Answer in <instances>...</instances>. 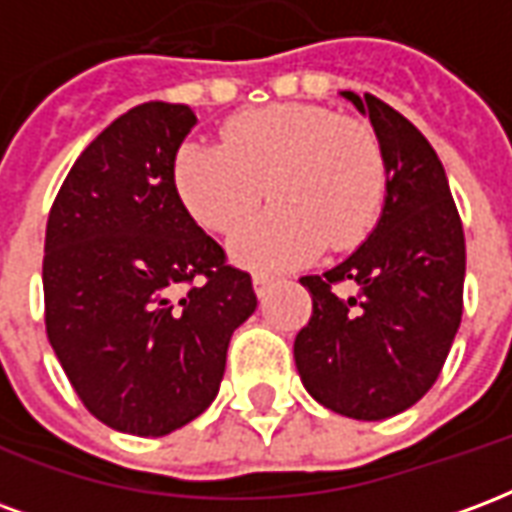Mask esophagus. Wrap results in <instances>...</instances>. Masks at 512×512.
Masks as SVG:
<instances>
[{"mask_svg":"<svg viewBox=\"0 0 512 512\" xmlns=\"http://www.w3.org/2000/svg\"><path fill=\"white\" fill-rule=\"evenodd\" d=\"M252 285H255L257 296L263 299V296H266V293H268V288L274 285V279L268 277V274H255V277H252Z\"/></svg>","mask_w":512,"mask_h":512,"instance_id":"esophagus-1","label":"esophagus"}]
</instances>
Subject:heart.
<instances>
[{
  "instance_id": "heart-1",
  "label": "heart",
  "mask_w": 512,
  "mask_h": 512,
  "mask_svg": "<svg viewBox=\"0 0 512 512\" xmlns=\"http://www.w3.org/2000/svg\"><path fill=\"white\" fill-rule=\"evenodd\" d=\"M183 208L230 235L266 197L274 208L235 235L230 252L255 268L310 263L362 244L381 219L386 158L365 120L318 104H271L230 117L222 145L189 139L172 161Z\"/></svg>"
}]
</instances>
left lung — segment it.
I'll return each mask as SVG.
<instances>
[{"instance_id": "1", "label": "left lung", "mask_w": 512, "mask_h": 512, "mask_svg": "<svg viewBox=\"0 0 512 512\" xmlns=\"http://www.w3.org/2000/svg\"><path fill=\"white\" fill-rule=\"evenodd\" d=\"M343 98L370 117L386 158V200L376 230L323 277H301L310 323L293 359L304 389L343 417L386 419L436 384L463 315L466 244L436 150L376 95ZM360 293L340 300L333 285Z\"/></svg>"}]
</instances>
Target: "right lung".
Returning <instances> with one entry per match:
<instances>
[{"label":"right lung","mask_w":512,"mask_h":512,"mask_svg":"<svg viewBox=\"0 0 512 512\" xmlns=\"http://www.w3.org/2000/svg\"><path fill=\"white\" fill-rule=\"evenodd\" d=\"M194 123L186 104L128 109L76 158L46 224L51 348L87 411L134 436H167L211 406L230 337L257 307L252 277L175 194Z\"/></svg>","instance_id":"obj_1"}]
</instances>
